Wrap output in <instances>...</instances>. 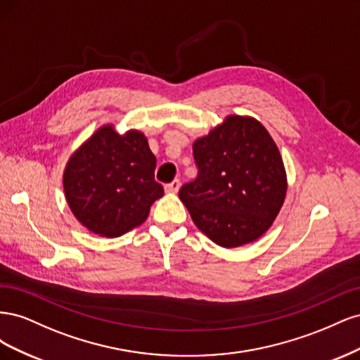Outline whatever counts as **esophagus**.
Wrapping results in <instances>:
<instances>
[{
	"instance_id": "obj_1",
	"label": "esophagus",
	"mask_w": 360,
	"mask_h": 360,
	"mask_svg": "<svg viewBox=\"0 0 360 360\" xmlns=\"http://www.w3.org/2000/svg\"><path fill=\"white\" fill-rule=\"evenodd\" d=\"M179 189H180V180L179 179L172 180L171 183H168L165 186L167 193H176V192H179Z\"/></svg>"
}]
</instances>
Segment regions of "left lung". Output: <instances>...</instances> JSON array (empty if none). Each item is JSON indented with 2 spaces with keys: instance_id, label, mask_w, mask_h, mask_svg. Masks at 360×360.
Returning <instances> with one entry per match:
<instances>
[{
  "instance_id": "obj_1",
  "label": "left lung",
  "mask_w": 360,
  "mask_h": 360,
  "mask_svg": "<svg viewBox=\"0 0 360 360\" xmlns=\"http://www.w3.org/2000/svg\"><path fill=\"white\" fill-rule=\"evenodd\" d=\"M192 148L198 176L179 197L193 224L222 248L257 240L287 193L284 162L266 127L252 117L230 115Z\"/></svg>"
}]
</instances>
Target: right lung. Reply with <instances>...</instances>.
<instances>
[{"label":"right lung","instance_id":"right-lung-1","mask_svg":"<svg viewBox=\"0 0 360 360\" xmlns=\"http://www.w3.org/2000/svg\"><path fill=\"white\" fill-rule=\"evenodd\" d=\"M156 156L138 130L117 134L101 127L69 159L63 184L66 200L85 228L102 237H118L143 224L163 195L155 180Z\"/></svg>","mask_w":360,"mask_h":360}]
</instances>
